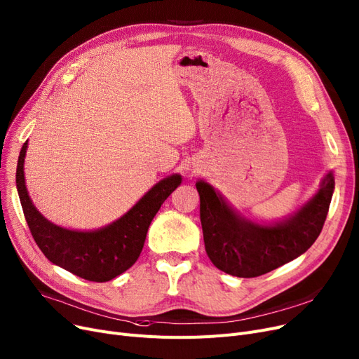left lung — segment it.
I'll return each instance as SVG.
<instances>
[{
  "label": "left lung",
  "instance_id": "left-lung-1",
  "mask_svg": "<svg viewBox=\"0 0 359 359\" xmlns=\"http://www.w3.org/2000/svg\"><path fill=\"white\" fill-rule=\"evenodd\" d=\"M204 247L212 263L238 278H257L299 257L320 235L334 190L333 172L316 196L294 215L260 225L235 212L213 187L196 182Z\"/></svg>",
  "mask_w": 359,
  "mask_h": 359
}]
</instances>
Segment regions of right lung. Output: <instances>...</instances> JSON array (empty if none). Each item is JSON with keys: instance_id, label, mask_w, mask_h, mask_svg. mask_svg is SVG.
Returning a JSON list of instances; mask_svg holds the SVG:
<instances>
[{"instance_id": "right-lung-1", "label": "right lung", "mask_w": 359, "mask_h": 359, "mask_svg": "<svg viewBox=\"0 0 359 359\" xmlns=\"http://www.w3.org/2000/svg\"><path fill=\"white\" fill-rule=\"evenodd\" d=\"M26 150L27 142L17 162L15 185L33 240L50 263L90 282H108L137 262L150 222L182 181L177 174L163 178L108 226L72 231L54 225L33 206L25 182Z\"/></svg>"}]
</instances>
